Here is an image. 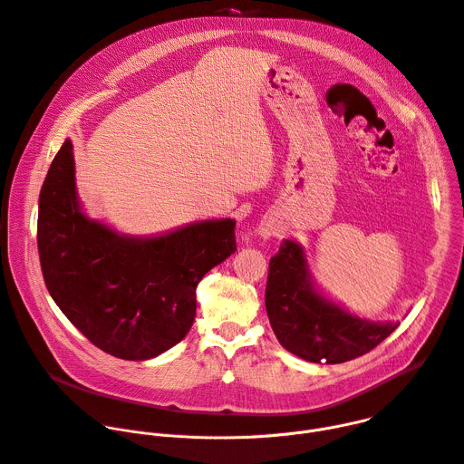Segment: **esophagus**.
<instances>
[{"label":"esophagus","instance_id":"34e87169","mask_svg":"<svg viewBox=\"0 0 464 464\" xmlns=\"http://www.w3.org/2000/svg\"><path fill=\"white\" fill-rule=\"evenodd\" d=\"M256 233H258V237H260V238L268 240V238H272V237H276V235L279 233V226H277V222H276L274 218L264 217V218L258 222Z\"/></svg>","mask_w":464,"mask_h":464}]
</instances>
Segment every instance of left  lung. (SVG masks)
<instances>
[{"label": "left lung", "mask_w": 464, "mask_h": 464, "mask_svg": "<svg viewBox=\"0 0 464 464\" xmlns=\"http://www.w3.org/2000/svg\"><path fill=\"white\" fill-rule=\"evenodd\" d=\"M266 312L279 343L314 363H343L382 343L399 321H369L319 292L304 247L283 240L270 260Z\"/></svg>", "instance_id": "8db88e82"}]
</instances>
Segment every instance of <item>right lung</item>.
Returning a JSON list of instances; mask_svg holds the SVG:
<instances>
[{"label": "right lung", "mask_w": 464, "mask_h": 464, "mask_svg": "<svg viewBox=\"0 0 464 464\" xmlns=\"http://www.w3.org/2000/svg\"><path fill=\"white\" fill-rule=\"evenodd\" d=\"M235 251L231 218L152 237L124 235L90 218L77 194L70 140L40 190L45 286L93 345L121 360H150L179 343L194 323L198 283Z\"/></svg>", "instance_id": "1"}]
</instances>
